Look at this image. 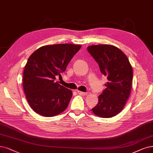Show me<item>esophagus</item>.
I'll return each instance as SVG.
<instances>
[{"label": "esophagus", "instance_id": "obj_1", "mask_svg": "<svg viewBox=\"0 0 153 153\" xmlns=\"http://www.w3.org/2000/svg\"><path fill=\"white\" fill-rule=\"evenodd\" d=\"M77 93H78L79 95H82V96H84V95H85L87 94V93H85V92H83V91H79V90H78V91H77Z\"/></svg>", "mask_w": 153, "mask_h": 153}]
</instances>
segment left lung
<instances>
[{
	"label": "left lung",
	"mask_w": 153,
	"mask_h": 153,
	"mask_svg": "<svg viewBox=\"0 0 153 153\" xmlns=\"http://www.w3.org/2000/svg\"><path fill=\"white\" fill-rule=\"evenodd\" d=\"M87 50L99 63L100 70L107 76V88L99 96V103L92 108L95 115L110 118L119 114L129 99L132 88L133 71L126 54L113 45H97Z\"/></svg>",
	"instance_id": "8db88e82"
}]
</instances>
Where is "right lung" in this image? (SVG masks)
<instances>
[{
	"mask_svg": "<svg viewBox=\"0 0 153 153\" xmlns=\"http://www.w3.org/2000/svg\"><path fill=\"white\" fill-rule=\"evenodd\" d=\"M80 45L57 44L41 46L29 56L23 72L22 84L26 100L33 111L53 117L68 107L73 93L55 82Z\"/></svg>",
	"mask_w": 153,
	"mask_h": 153,
	"instance_id": "right-lung-1",
	"label": "right lung"
}]
</instances>
